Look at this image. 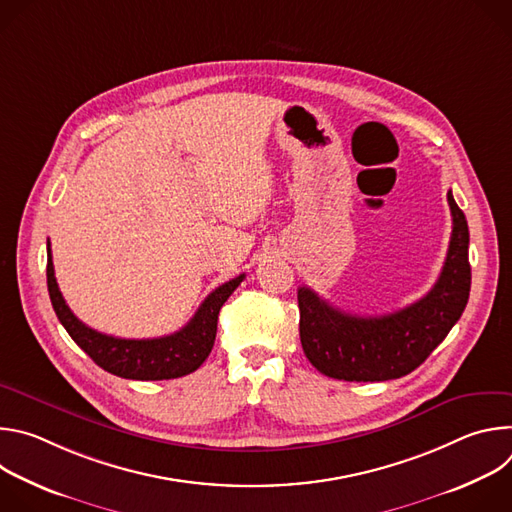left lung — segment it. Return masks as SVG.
I'll use <instances>...</instances> for the list:
<instances>
[{
    "mask_svg": "<svg viewBox=\"0 0 512 512\" xmlns=\"http://www.w3.org/2000/svg\"><path fill=\"white\" fill-rule=\"evenodd\" d=\"M452 237L440 277L415 304L385 316H352L298 289L302 348L314 367L338 381L373 383L415 371L460 320L470 296V233L466 216L448 192Z\"/></svg>",
    "mask_w": 512,
    "mask_h": 512,
    "instance_id": "left-lung-1",
    "label": "left lung"
}]
</instances>
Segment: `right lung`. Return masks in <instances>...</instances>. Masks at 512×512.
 Masks as SVG:
<instances>
[{
	"instance_id": "obj_1",
	"label": "right lung",
	"mask_w": 512,
	"mask_h": 512,
	"mask_svg": "<svg viewBox=\"0 0 512 512\" xmlns=\"http://www.w3.org/2000/svg\"><path fill=\"white\" fill-rule=\"evenodd\" d=\"M46 279L50 302L60 324L70 334V338L75 340L103 371L133 381H164L190 375L206 360L216 338L218 312H221L223 304L241 285L245 273L223 285H218L200 304L190 322L178 332L170 336L143 340L117 338L97 332L70 312L54 277L50 241Z\"/></svg>"
}]
</instances>
